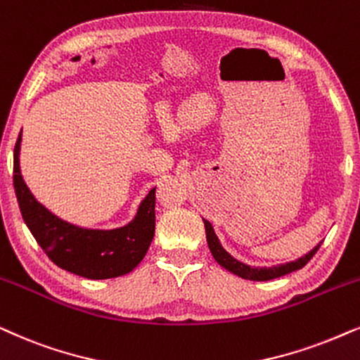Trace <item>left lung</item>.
<instances>
[{
	"label": "left lung",
	"instance_id": "1",
	"mask_svg": "<svg viewBox=\"0 0 360 360\" xmlns=\"http://www.w3.org/2000/svg\"><path fill=\"white\" fill-rule=\"evenodd\" d=\"M203 223H205V231H207L208 248H210V251H212L213 258L217 259V263L221 264L223 268L228 269L230 273L236 274V276H240L243 279H250V281H269V279L281 278V276H284V274L297 271V269L304 268V266L309 263L311 258L316 255V251L319 250V246H321V243H319V245L314 246L309 253L304 255L300 259L291 261V263L271 266V268H256V266L245 264V263H241V261H238L236 258H233V256L228 253L225 248H223L220 240H218V236L214 235L212 223H210L208 220H203Z\"/></svg>",
	"mask_w": 360,
	"mask_h": 360
}]
</instances>
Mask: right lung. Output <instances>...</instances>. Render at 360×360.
Masks as SVG:
<instances>
[{"label":"right lung","mask_w":360,"mask_h":360,"mask_svg":"<svg viewBox=\"0 0 360 360\" xmlns=\"http://www.w3.org/2000/svg\"><path fill=\"white\" fill-rule=\"evenodd\" d=\"M21 134L15 146L13 184L26 226L49 259L69 273L89 279L124 276L137 268L155 235V188L139 205L125 226L92 230L68 223L41 205L27 188L20 169Z\"/></svg>","instance_id":"obj_1"}]
</instances>
